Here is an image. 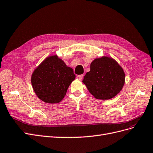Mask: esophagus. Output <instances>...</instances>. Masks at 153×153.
I'll use <instances>...</instances> for the list:
<instances>
[{
  "instance_id": "obj_1",
  "label": "esophagus",
  "mask_w": 153,
  "mask_h": 153,
  "mask_svg": "<svg viewBox=\"0 0 153 153\" xmlns=\"http://www.w3.org/2000/svg\"><path fill=\"white\" fill-rule=\"evenodd\" d=\"M82 77H83V75L82 74V75H77V78L78 79H79V80H81L82 79Z\"/></svg>"
}]
</instances>
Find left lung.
<instances>
[{
  "label": "left lung",
  "mask_w": 153,
  "mask_h": 153,
  "mask_svg": "<svg viewBox=\"0 0 153 153\" xmlns=\"http://www.w3.org/2000/svg\"><path fill=\"white\" fill-rule=\"evenodd\" d=\"M125 79V72L119 64L111 58L103 56L91 62L82 82L97 99L109 100L121 90Z\"/></svg>",
  "instance_id": "8db88e82"
}]
</instances>
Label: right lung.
<instances>
[{"instance_id":"add662e5","label":"right lung","mask_w":153,"mask_h":153,"mask_svg":"<svg viewBox=\"0 0 153 153\" xmlns=\"http://www.w3.org/2000/svg\"><path fill=\"white\" fill-rule=\"evenodd\" d=\"M73 69L55 56H49L33 71L31 82L37 97L46 103L60 102L75 79Z\"/></svg>"}]
</instances>
